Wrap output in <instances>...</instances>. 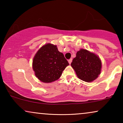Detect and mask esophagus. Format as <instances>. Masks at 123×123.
Returning <instances> with one entry per match:
<instances>
[{
    "instance_id": "34e87169",
    "label": "esophagus",
    "mask_w": 123,
    "mask_h": 123,
    "mask_svg": "<svg viewBox=\"0 0 123 123\" xmlns=\"http://www.w3.org/2000/svg\"><path fill=\"white\" fill-rule=\"evenodd\" d=\"M72 62V59H70L68 60V62H69V63L70 64H71Z\"/></svg>"
}]
</instances>
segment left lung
Wrapping results in <instances>:
<instances>
[{
  "label": "left lung",
  "mask_w": 123,
  "mask_h": 123,
  "mask_svg": "<svg viewBox=\"0 0 123 123\" xmlns=\"http://www.w3.org/2000/svg\"><path fill=\"white\" fill-rule=\"evenodd\" d=\"M71 66L79 78L90 82L96 80L100 74L101 62L95 54L87 50L80 49L73 59Z\"/></svg>",
  "instance_id": "left-lung-1"
}]
</instances>
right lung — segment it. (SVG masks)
Listing matches in <instances>:
<instances>
[{"instance_id":"obj_1","label":"right lung","mask_w":123,"mask_h":123,"mask_svg":"<svg viewBox=\"0 0 123 123\" xmlns=\"http://www.w3.org/2000/svg\"><path fill=\"white\" fill-rule=\"evenodd\" d=\"M69 65L63 54L58 51L56 45H45L37 52L33 60L35 75L44 83L58 80Z\"/></svg>"}]
</instances>
